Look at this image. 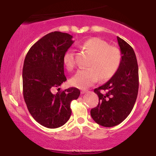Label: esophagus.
<instances>
[{
  "mask_svg": "<svg viewBox=\"0 0 156 156\" xmlns=\"http://www.w3.org/2000/svg\"><path fill=\"white\" fill-rule=\"evenodd\" d=\"M87 92H88V90H87V89H82V91H81V93L82 94H85V93H87Z\"/></svg>",
  "mask_w": 156,
  "mask_h": 156,
  "instance_id": "34e87169",
  "label": "esophagus"
}]
</instances>
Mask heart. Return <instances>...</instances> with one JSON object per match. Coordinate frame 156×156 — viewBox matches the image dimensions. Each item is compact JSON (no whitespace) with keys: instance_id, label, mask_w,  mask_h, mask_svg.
Listing matches in <instances>:
<instances>
[{"instance_id":"1","label":"heart","mask_w":156,"mask_h":156,"mask_svg":"<svg viewBox=\"0 0 156 156\" xmlns=\"http://www.w3.org/2000/svg\"><path fill=\"white\" fill-rule=\"evenodd\" d=\"M82 48L91 55L88 65L89 68L79 70L72 76L70 82L73 86L85 89L97 82L99 77L102 81L108 80L120 67L122 60L120 50L116 47L111 46L105 40L99 37L90 38L82 44ZM63 62L68 70L73 69L75 66L74 52H66Z\"/></svg>"}]
</instances>
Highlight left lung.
Returning a JSON list of instances; mask_svg holds the SVG:
<instances>
[{
    "label": "left lung",
    "mask_w": 156,
    "mask_h": 156,
    "mask_svg": "<svg viewBox=\"0 0 156 156\" xmlns=\"http://www.w3.org/2000/svg\"><path fill=\"white\" fill-rule=\"evenodd\" d=\"M122 55L116 73L102 86L96 88L99 97L97 107L91 108V116L98 124L113 127L124 121L133 109L138 91V67L133 49L117 37Z\"/></svg>",
    "instance_id": "obj_1"
}]
</instances>
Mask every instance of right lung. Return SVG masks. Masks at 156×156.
<instances>
[{"label":"right lung","mask_w":156,"mask_h":156,"mask_svg":"<svg viewBox=\"0 0 156 156\" xmlns=\"http://www.w3.org/2000/svg\"><path fill=\"white\" fill-rule=\"evenodd\" d=\"M74 43L72 36L55 31L44 35L31 47L23 68V97L34 119L43 126L56 129L69 120L70 104L80 91L75 87L53 92L67 80L63 58Z\"/></svg>","instance_id":"obj_1"}]
</instances>
